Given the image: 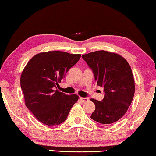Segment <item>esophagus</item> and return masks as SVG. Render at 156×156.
Returning a JSON list of instances; mask_svg holds the SVG:
<instances>
[{
  "mask_svg": "<svg viewBox=\"0 0 156 156\" xmlns=\"http://www.w3.org/2000/svg\"><path fill=\"white\" fill-rule=\"evenodd\" d=\"M80 99L81 100V101L82 102H88L89 99L88 98H83V97H80Z\"/></svg>",
  "mask_w": 156,
  "mask_h": 156,
  "instance_id": "obj_1",
  "label": "esophagus"
}]
</instances>
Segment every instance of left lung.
Listing matches in <instances>:
<instances>
[{
	"label": "left lung",
	"mask_w": 156,
	"mask_h": 156,
	"mask_svg": "<svg viewBox=\"0 0 156 156\" xmlns=\"http://www.w3.org/2000/svg\"><path fill=\"white\" fill-rule=\"evenodd\" d=\"M82 58L105 92L101 101L91 99L95 110L90 118L101 124L113 123L125 114L133 101L135 82L130 66L120 55L104 50L90 52Z\"/></svg>",
	"instance_id": "1"
}]
</instances>
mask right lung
I'll return each instance as SVG.
<instances>
[{
  "label": "right lung",
  "instance_id": "1",
  "mask_svg": "<svg viewBox=\"0 0 156 156\" xmlns=\"http://www.w3.org/2000/svg\"><path fill=\"white\" fill-rule=\"evenodd\" d=\"M80 56L63 51L42 52L26 65L21 76V87L26 107L39 122L58 125L67 118L78 96L63 93L56 90V86Z\"/></svg>",
  "mask_w": 156,
  "mask_h": 156
}]
</instances>
